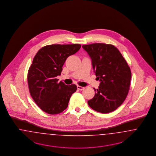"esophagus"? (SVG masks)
Instances as JSON below:
<instances>
[{"mask_svg": "<svg viewBox=\"0 0 156 156\" xmlns=\"http://www.w3.org/2000/svg\"><path fill=\"white\" fill-rule=\"evenodd\" d=\"M77 88L78 90H83L84 89V87H81V86H77Z\"/></svg>", "mask_w": 156, "mask_h": 156, "instance_id": "34e87169", "label": "esophagus"}]
</instances>
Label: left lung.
Here are the masks:
<instances>
[{
  "label": "left lung",
  "mask_w": 156,
  "mask_h": 156,
  "mask_svg": "<svg viewBox=\"0 0 156 156\" xmlns=\"http://www.w3.org/2000/svg\"><path fill=\"white\" fill-rule=\"evenodd\" d=\"M82 47L91 58L97 79L100 81L98 88H94L95 95L88 100V105L102 114L114 111L128 94L130 68L119 50L112 45L95 43Z\"/></svg>",
  "instance_id": "left-lung-1"
}]
</instances>
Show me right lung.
<instances>
[{"instance_id":"add662e5","label":"right lung","mask_w":156,"mask_h":156,"mask_svg":"<svg viewBox=\"0 0 156 156\" xmlns=\"http://www.w3.org/2000/svg\"><path fill=\"white\" fill-rule=\"evenodd\" d=\"M81 48L78 44H53L41 48L34 56L27 75L30 94L36 104L49 114H58L68 107L77 90L75 84L58 83L62 66L68 57Z\"/></svg>"}]
</instances>
